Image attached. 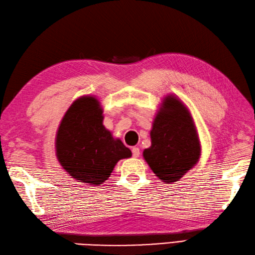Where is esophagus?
<instances>
[{
  "mask_svg": "<svg viewBox=\"0 0 255 255\" xmlns=\"http://www.w3.org/2000/svg\"><path fill=\"white\" fill-rule=\"evenodd\" d=\"M132 154H133V157H135V158H137L139 156V148H138V147H133Z\"/></svg>",
  "mask_w": 255,
  "mask_h": 255,
  "instance_id": "34e87169",
  "label": "esophagus"
}]
</instances>
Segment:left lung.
Returning a JSON list of instances; mask_svg holds the SVG:
<instances>
[{
    "mask_svg": "<svg viewBox=\"0 0 255 255\" xmlns=\"http://www.w3.org/2000/svg\"><path fill=\"white\" fill-rule=\"evenodd\" d=\"M151 145L143 157L165 183H173L193 168L201 157V143L193 118L177 96L167 95L150 131Z\"/></svg>",
    "mask_w": 255,
    "mask_h": 255,
    "instance_id": "left-lung-1",
    "label": "left lung"
}]
</instances>
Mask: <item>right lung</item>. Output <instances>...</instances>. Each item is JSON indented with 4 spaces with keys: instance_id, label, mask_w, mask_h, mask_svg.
Segmentation results:
<instances>
[{
    "instance_id": "right-lung-1",
    "label": "right lung",
    "mask_w": 255,
    "mask_h": 255,
    "mask_svg": "<svg viewBox=\"0 0 255 255\" xmlns=\"http://www.w3.org/2000/svg\"><path fill=\"white\" fill-rule=\"evenodd\" d=\"M104 109L95 96L77 98L62 118L55 136V155L73 179L98 186L108 180L117 162L132 151L104 126Z\"/></svg>"
}]
</instances>
